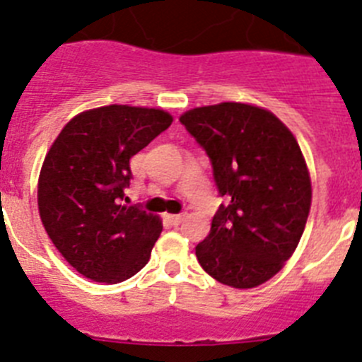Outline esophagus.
Returning <instances> with one entry per match:
<instances>
[{
	"label": "esophagus",
	"instance_id": "34e87169",
	"mask_svg": "<svg viewBox=\"0 0 362 362\" xmlns=\"http://www.w3.org/2000/svg\"><path fill=\"white\" fill-rule=\"evenodd\" d=\"M169 220L173 221V226H178V223H182V221H184V220H185V213L171 214V216H169Z\"/></svg>",
	"mask_w": 362,
	"mask_h": 362
}]
</instances>
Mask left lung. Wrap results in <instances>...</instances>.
I'll use <instances>...</instances> for the list:
<instances>
[{
	"label": "left lung",
	"instance_id": "1",
	"mask_svg": "<svg viewBox=\"0 0 362 362\" xmlns=\"http://www.w3.org/2000/svg\"><path fill=\"white\" fill-rule=\"evenodd\" d=\"M180 122L213 165L218 207L197 245L202 269L234 288L269 281L294 254L310 213L312 185L296 136L269 110L221 103Z\"/></svg>",
	"mask_w": 362,
	"mask_h": 362
}]
</instances>
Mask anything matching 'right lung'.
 <instances>
[{"instance_id":"1","label":"right lung","mask_w":362,"mask_h":362,"mask_svg":"<svg viewBox=\"0 0 362 362\" xmlns=\"http://www.w3.org/2000/svg\"><path fill=\"white\" fill-rule=\"evenodd\" d=\"M171 122L164 110L112 104L76 115L54 141L39 173V216L79 274L119 283L149 262L160 218L122 200L129 158Z\"/></svg>"}]
</instances>
